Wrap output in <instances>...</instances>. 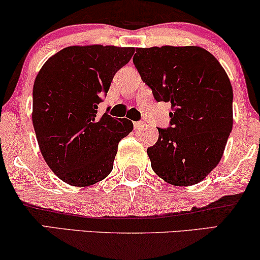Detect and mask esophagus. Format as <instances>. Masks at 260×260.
<instances>
[{
    "label": "esophagus",
    "mask_w": 260,
    "mask_h": 260,
    "mask_svg": "<svg viewBox=\"0 0 260 260\" xmlns=\"http://www.w3.org/2000/svg\"><path fill=\"white\" fill-rule=\"evenodd\" d=\"M134 126H135V129H136V130L143 129V127L146 126V123H144V122H135Z\"/></svg>",
    "instance_id": "esophagus-1"
}]
</instances>
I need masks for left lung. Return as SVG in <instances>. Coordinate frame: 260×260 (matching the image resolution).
<instances>
[{"mask_svg": "<svg viewBox=\"0 0 260 260\" xmlns=\"http://www.w3.org/2000/svg\"><path fill=\"white\" fill-rule=\"evenodd\" d=\"M134 64L156 101L171 103V126L148 148L151 168L174 186L200 183L217 166L233 127V88L201 46L138 48Z\"/></svg>", "mask_w": 260, "mask_h": 260, "instance_id": "obj_1", "label": "left lung"}]
</instances>
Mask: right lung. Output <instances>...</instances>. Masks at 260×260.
<instances>
[{
    "label": "right lung",
    "mask_w": 260,
    "mask_h": 260,
    "mask_svg": "<svg viewBox=\"0 0 260 260\" xmlns=\"http://www.w3.org/2000/svg\"><path fill=\"white\" fill-rule=\"evenodd\" d=\"M134 52L113 45L68 46L39 70L32 122L44 160L64 183L90 186L112 171L118 143L134 125L126 118L99 117L98 105Z\"/></svg>",
    "instance_id": "obj_1"
}]
</instances>
